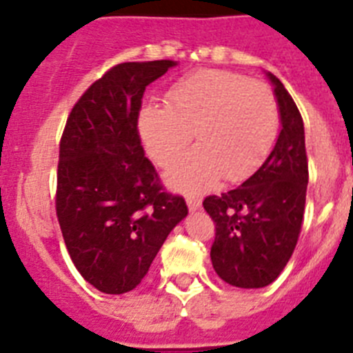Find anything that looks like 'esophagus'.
Instances as JSON below:
<instances>
[{
    "label": "esophagus",
    "instance_id": "obj_1",
    "mask_svg": "<svg viewBox=\"0 0 353 353\" xmlns=\"http://www.w3.org/2000/svg\"><path fill=\"white\" fill-rule=\"evenodd\" d=\"M199 205H201V199L199 198H194V196L187 198V207H189V210H198Z\"/></svg>",
    "mask_w": 353,
    "mask_h": 353
}]
</instances>
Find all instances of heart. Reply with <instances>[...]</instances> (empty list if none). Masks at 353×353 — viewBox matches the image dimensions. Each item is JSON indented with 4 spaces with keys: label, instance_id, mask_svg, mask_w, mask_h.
<instances>
[{
    "label": "heart",
    "instance_id": "heart-1",
    "mask_svg": "<svg viewBox=\"0 0 353 353\" xmlns=\"http://www.w3.org/2000/svg\"><path fill=\"white\" fill-rule=\"evenodd\" d=\"M279 123L269 86L228 70H199L168 92V105H146L139 127L148 154L161 166L179 161L192 141L199 143L168 174L185 192L207 189L223 176L248 179L269 154Z\"/></svg>",
    "mask_w": 353,
    "mask_h": 353
}]
</instances>
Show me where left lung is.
Listing matches in <instances>:
<instances>
[{"mask_svg":"<svg viewBox=\"0 0 353 353\" xmlns=\"http://www.w3.org/2000/svg\"><path fill=\"white\" fill-rule=\"evenodd\" d=\"M281 113L276 146L256 173L203 208L215 224L212 265L223 281L263 288L283 272L301 235L307 191L304 121L283 83L270 74Z\"/></svg>","mask_w":353,"mask_h":353,"instance_id":"obj_1","label":"left lung"}]
</instances>
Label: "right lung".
<instances>
[{
	"mask_svg": "<svg viewBox=\"0 0 353 353\" xmlns=\"http://www.w3.org/2000/svg\"><path fill=\"white\" fill-rule=\"evenodd\" d=\"M174 61L109 68L74 104L60 139L56 215L81 276L120 295L148 274L166 236L187 215L145 157L138 120L143 93Z\"/></svg>",
	"mask_w": 353,
	"mask_h": 353,
	"instance_id": "obj_1",
	"label": "right lung"
}]
</instances>
